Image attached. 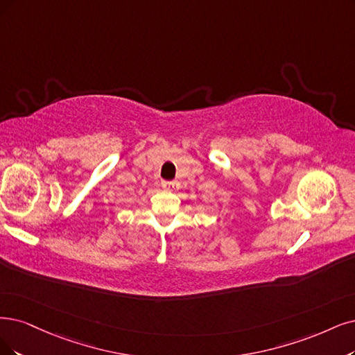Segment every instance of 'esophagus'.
<instances>
[{"label": "esophagus", "mask_w": 355, "mask_h": 355, "mask_svg": "<svg viewBox=\"0 0 355 355\" xmlns=\"http://www.w3.org/2000/svg\"><path fill=\"white\" fill-rule=\"evenodd\" d=\"M162 187L166 190V191H174L178 189V182L177 181H164L162 182Z\"/></svg>", "instance_id": "esophagus-1"}]
</instances>
